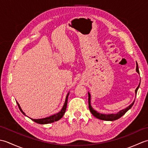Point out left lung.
I'll return each instance as SVG.
<instances>
[{
    "mask_svg": "<svg viewBox=\"0 0 148 148\" xmlns=\"http://www.w3.org/2000/svg\"><path fill=\"white\" fill-rule=\"evenodd\" d=\"M136 71L139 74V67H138L137 63V66H136ZM139 86H140V83L139 84V86H137V88L136 90V94H137V90H138V88H139ZM90 98H91L90 94V93H88V106H89V109H90V112H92V114L94 116H95L97 118L102 119V120H106V121H114V120H116V119H119V118H121L122 116H123L125 114V113H126L128 111V110H129L132 108V106L134 105V102H135V100H134V101L132 102V103H131V104L129 106L127 107V108L121 110V111H120L119 112H118L117 114H101V113H99L98 112H97L96 111H95V110H94L92 108V106H91V103H90Z\"/></svg>",
    "mask_w": 148,
    "mask_h": 148,
    "instance_id": "1",
    "label": "left lung"
}]
</instances>
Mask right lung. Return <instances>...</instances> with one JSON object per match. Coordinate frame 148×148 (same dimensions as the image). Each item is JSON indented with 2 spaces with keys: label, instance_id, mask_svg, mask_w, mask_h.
Here are the masks:
<instances>
[{
  "label": "right lung",
  "instance_id": "add662e5",
  "mask_svg": "<svg viewBox=\"0 0 148 148\" xmlns=\"http://www.w3.org/2000/svg\"><path fill=\"white\" fill-rule=\"evenodd\" d=\"M69 93L67 94V97H66L65 99V103L64 106H63V108L62 109V110L60 111L58 113H57V114H54L53 116H49V117H47V118H42V119H32L30 118L31 119H32V121H34V122L37 123H39V124H48V123H53L55 121H56L59 120L60 119H61L63 116H64V113L65 112V111H66V109H67V102H68V97H69ZM17 104L19 107V109H20V110L21 111V112L23 113V114L24 115H25V114L24 112L22 111L20 105H19V103L17 102ZM26 116V115H25Z\"/></svg>",
  "mask_w": 148,
  "mask_h": 148
}]
</instances>
